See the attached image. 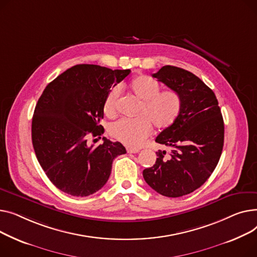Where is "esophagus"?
I'll return each mask as SVG.
<instances>
[{"label":"esophagus","instance_id":"esophagus-1","mask_svg":"<svg viewBox=\"0 0 257 257\" xmlns=\"http://www.w3.org/2000/svg\"><path fill=\"white\" fill-rule=\"evenodd\" d=\"M126 152L128 154H137V153L140 152V150L137 149V148H126Z\"/></svg>","mask_w":257,"mask_h":257}]
</instances>
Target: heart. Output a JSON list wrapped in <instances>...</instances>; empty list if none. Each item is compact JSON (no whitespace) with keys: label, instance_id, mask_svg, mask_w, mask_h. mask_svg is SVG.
<instances>
[{"label":"heart","instance_id":"heart-1","mask_svg":"<svg viewBox=\"0 0 257 257\" xmlns=\"http://www.w3.org/2000/svg\"><path fill=\"white\" fill-rule=\"evenodd\" d=\"M131 91L142 100L138 119H120L109 127L111 137L128 147H140L149 137L153 125L164 131L169 128L182 111L183 99L175 90H161L157 80L147 74L137 75L130 82ZM119 85L113 86L103 100V113L114 117L120 97Z\"/></svg>","mask_w":257,"mask_h":257}]
</instances>
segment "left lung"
<instances>
[{
  "label": "left lung",
  "mask_w": 257,
  "mask_h": 257,
  "mask_svg": "<svg viewBox=\"0 0 257 257\" xmlns=\"http://www.w3.org/2000/svg\"><path fill=\"white\" fill-rule=\"evenodd\" d=\"M153 77L182 96V111L174 124L156 142L171 152H157L156 164L143 170L150 188L166 197H180L200 188L220 160L224 122L213 90L198 77L176 66H163Z\"/></svg>",
  "instance_id": "8db88e82"
}]
</instances>
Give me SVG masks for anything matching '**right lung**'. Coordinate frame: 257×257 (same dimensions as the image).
<instances>
[{
  "mask_svg": "<svg viewBox=\"0 0 257 257\" xmlns=\"http://www.w3.org/2000/svg\"><path fill=\"white\" fill-rule=\"evenodd\" d=\"M130 72L79 64L43 90L32 119V143L41 168L59 190L75 197L97 192L108 182L113 160L126 153L120 142L103 137L94 146L89 140L100 138L103 100Z\"/></svg>",
  "mask_w": 257,
  "mask_h": 257,
  "instance_id": "add662e5",
  "label": "right lung"
}]
</instances>
